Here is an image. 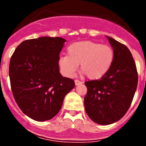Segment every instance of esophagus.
Instances as JSON below:
<instances>
[{
  "label": "esophagus",
  "mask_w": 146,
  "mask_h": 146,
  "mask_svg": "<svg viewBox=\"0 0 146 146\" xmlns=\"http://www.w3.org/2000/svg\"><path fill=\"white\" fill-rule=\"evenodd\" d=\"M82 83V82L81 81H80V80H75V85H76V86L81 84Z\"/></svg>",
  "instance_id": "esophagus-1"
}]
</instances>
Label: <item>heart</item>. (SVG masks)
Returning <instances> with one entry per match:
<instances>
[{
    "label": "heart",
    "mask_w": 146,
    "mask_h": 146,
    "mask_svg": "<svg viewBox=\"0 0 146 146\" xmlns=\"http://www.w3.org/2000/svg\"><path fill=\"white\" fill-rule=\"evenodd\" d=\"M68 56H62L59 65L66 76L74 75L80 64V68L89 79L102 78L109 71L114 59L113 48L108 45L92 41L75 42L68 46Z\"/></svg>",
    "instance_id": "heart-1"
}]
</instances>
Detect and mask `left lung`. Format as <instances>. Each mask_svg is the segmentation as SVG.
<instances>
[{
	"instance_id": "1",
	"label": "left lung",
	"mask_w": 146,
	"mask_h": 146,
	"mask_svg": "<svg viewBox=\"0 0 146 146\" xmlns=\"http://www.w3.org/2000/svg\"><path fill=\"white\" fill-rule=\"evenodd\" d=\"M114 52L109 71L100 80L85 82L87 93L84 106L90 119L109 125L121 119L128 111L138 83L136 64L128 48L106 36Z\"/></svg>"
}]
</instances>
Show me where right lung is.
I'll return each mask as SVG.
<instances>
[{
	"mask_svg": "<svg viewBox=\"0 0 146 146\" xmlns=\"http://www.w3.org/2000/svg\"><path fill=\"white\" fill-rule=\"evenodd\" d=\"M65 42L59 37L27 40L10 60L14 98L22 111L37 121L56 116L64 97L75 87L74 80L62 77L59 71V55Z\"/></svg>",
	"mask_w": 146,
	"mask_h": 146,
	"instance_id": "1",
	"label": "right lung"
}]
</instances>
